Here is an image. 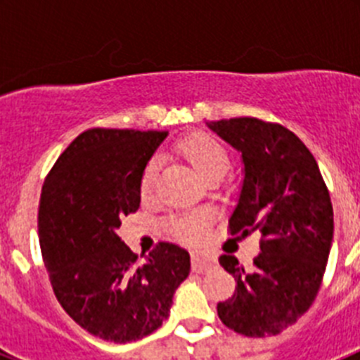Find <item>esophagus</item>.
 I'll return each instance as SVG.
<instances>
[{
  "label": "esophagus",
  "instance_id": "obj_1",
  "mask_svg": "<svg viewBox=\"0 0 360 360\" xmlns=\"http://www.w3.org/2000/svg\"><path fill=\"white\" fill-rule=\"evenodd\" d=\"M191 263H193V270L195 272H205L211 266H214L216 257L209 252H202V250H195L191 254Z\"/></svg>",
  "mask_w": 360,
  "mask_h": 360
}]
</instances>
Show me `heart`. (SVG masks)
I'll return each mask as SVG.
<instances>
[{
  "instance_id": "obj_1",
  "label": "heart",
  "mask_w": 360,
  "mask_h": 360,
  "mask_svg": "<svg viewBox=\"0 0 360 360\" xmlns=\"http://www.w3.org/2000/svg\"><path fill=\"white\" fill-rule=\"evenodd\" d=\"M178 153L193 165V169L205 180H212L216 176H224L229 169L231 160L229 153L224 146L216 139L205 135V133H195V135L186 136L176 144ZM162 160L160 157L149 158L141 176V193L144 196L151 195L157 184L158 173H160ZM207 216L203 212H193V214L173 218L169 221V229L178 240L195 243L205 236L207 231Z\"/></svg>"
}]
</instances>
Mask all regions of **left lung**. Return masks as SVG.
Instances as JSON below:
<instances>
[{
  "mask_svg": "<svg viewBox=\"0 0 360 360\" xmlns=\"http://www.w3.org/2000/svg\"><path fill=\"white\" fill-rule=\"evenodd\" d=\"M241 155L243 182L232 234L262 232V254L245 270L231 254L219 265L236 292L218 303L227 328L247 337L278 335L314 303L333 240V209L316 158L290 129L241 117L207 122Z\"/></svg>",
  "mask_w": 360,
  "mask_h": 360,
  "instance_id": "8db88e82",
  "label": "left lung"
}]
</instances>
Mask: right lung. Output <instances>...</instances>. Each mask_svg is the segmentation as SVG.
Returning <instances> with one entry per match:
<instances>
[{
	"instance_id": "right-lung-1",
	"label": "right lung",
	"mask_w": 360,
	"mask_h": 360,
	"mask_svg": "<svg viewBox=\"0 0 360 360\" xmlns=\"http://www.w3.org/2000/svg\"><path fill=\"white\" fill-rule=\"evenodd\" d=\"M165 131L88 129L65 149L41 191L39 243L53 294L75 323L110 342H131L169 317L189 252L158 247L142 263L120 241V218L141 207V176Z\"/></svg>"
}]
</instances>
